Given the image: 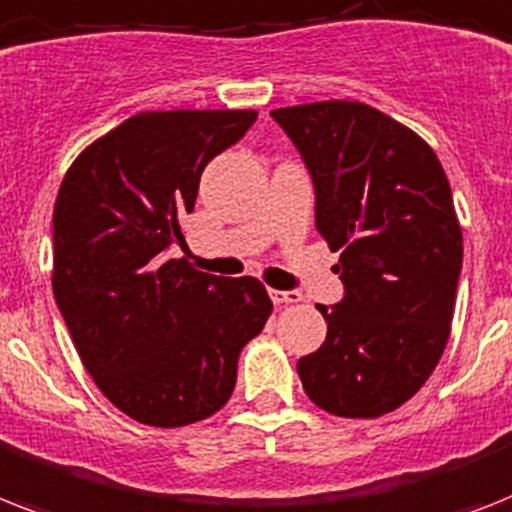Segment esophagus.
<instances>
[{"label":"esophagus","mask_w":512,"mask_h":512,"mask_svg":"<svg viewBox=\"0 0 512 512\" xmlns=\"http://www.w3.org/2000/svg\"><path fill=\"white\" fill-rule=\"evenodd\" d=\"M270 299L276 305H294V302H302V294L289 289V292H281V289H270Z\"/></svg>","instance_id":"obj_1"}]
</instances>
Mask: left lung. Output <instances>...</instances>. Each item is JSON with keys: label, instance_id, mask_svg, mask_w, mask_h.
I'll use <instances>...</instances> for the list:
<instances>
[{"label": "left lung", "instance_id": "left-lung-1", "mask_svg": "<svg viewBox=\"0 0 512 512\" xmlns=\"http://www.w3.org/2000/svg\"><path fill=\"white\" fill-rule=\"evenodd\" d=\"M315 186V228L339 249L342 302L318 305L326 342L299 357L307 397L378 418L413 397L442 357L463 268L450 181L434 149L363 102L281 107Z\"/></svg>", "mask_w": 512, "mask_h": 512}]
</instances>
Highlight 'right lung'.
Wrapping results in <instances>:
<instances>
[{
	"label": "right lung",
	"instance_id": "right-lung-1",
	"mask_svg": "<svg viewBox=\"0 0 512 512\" xmlns=\"http://www.w3.org/2000/svg\"><path fill=\"white\" fill-rule=\"evenodd\" d=\"M255 110L139 112L86 147L54 202L52 289L81 363L134 421H205L236 386L239 352L273 302L252 276L202 273L170 244L202 170Z\"/></svg>",
	"mask_w": 512,
	"mask_h": 512
}]
</instances>
